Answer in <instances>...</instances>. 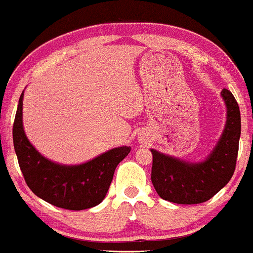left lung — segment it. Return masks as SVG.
Listing matches in <instances>:
<instances>
[{
	"mask_svg": "<svg viewBox=\"0 0 253 253\" xmlns=\"http://www.w3.org/2000/svg\"><path fill=\"white\" fill-rule=\"evenodd\" d=\"M226 108L225 126L212 150L202 161H185L152 152L151 182L161 198L177 204H199L212 198L231 179L241 138V112L227 89L220 92Z\"/></svg>",
	"mask_w": 253,
	"mask_h": 253,
	"instance_id": "1",
	"label": "left lung"
}]
</instances>
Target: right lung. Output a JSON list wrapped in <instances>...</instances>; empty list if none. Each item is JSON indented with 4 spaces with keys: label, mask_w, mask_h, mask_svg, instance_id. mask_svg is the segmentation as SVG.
I'll return each instance as SVG.
<instances>
[{
    "label": "right lung",
    "mask_w": 253,
    "mask_h": 253,
    "mask_svg": "<svg viewBox=\"0 0 253 253\" xmlns=\"http://www.w3.org/2000/svg\"><path fill=\"white\" fill-rule=\"evenodd\" d=\"M23 96L18 101L12 138L18 164L37 197L57 208L85 210L107 196L117 165L129 155L130 146H118L81 164H61L43 156L31 144L23 126Z\"/></svg>",
    "instance_id": "add662e5"
}]
</instances>
